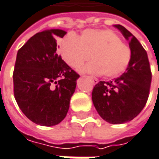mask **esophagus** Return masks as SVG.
Listing matches in <instances>:
<instances>
[{
    "instance_id": "34e87169",
    "label": "esophagus",
    "mask_w": 159,
    "mask_h": 159,
    "mask_svg": "<svg viewBox=\"0 0 159 159\" xmlns=\"http://www.w3.org/2000/svg\"><path fill=\"white\" fill-rule=\"evenodd\" d=\"M87 77L91 79V81L93 82V84H96L98 83V80L96 79V78H94V77H93V76H89V75H88Z\"/></svg>"
}]
</instances>
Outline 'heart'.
Segmentation results:
<instances>
[{"mask_svg":"<svg viewBox=\"0 0 159 159\" xmlns=\"http://www.w3.org/2000/svg\"><path fill=\"white\" fill-rule=\"evenodd\" d=\"M61 53L65 62L73 68L83 67L84 71L97 74L106 78H116L126 70L131 60L129 45L121 42L115 32L101 29H87L80 37L69 34L61 43Z\"/></svg>","mask_w":159,"mask_h":159,"instance_id":"1","label":"heart"}]
</instances>
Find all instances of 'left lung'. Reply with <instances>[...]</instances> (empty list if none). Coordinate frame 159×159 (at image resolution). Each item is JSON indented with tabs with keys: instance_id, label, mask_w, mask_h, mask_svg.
I'll return each instance as SVG.
<instances>
[{
	"instance_id": "left-lung-1",
	"label": "left lung",
	"mask_w": 159,
	"mask_h": 159,
	"mask_svg": "<svg viewBox=\"0 0 159 159\" xmlns=\"http://www.w3.org/2000/svg\"><path fill=\"white\" fill-rule=\"evenodd\" d=\"M117 28L129 42L131 60L126 71L112 81H100L94 85L92 100L99 116L107 122L119 125L131 121L147 104L152 74L148 53L128 30Z\"/></svg>"
}]
</instances>
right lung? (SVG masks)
<instances>
[{"label": "right lung", "mask_w": 159, "mask_h": 159, "mask_svg": "<svg viewBox=\"0 0 159 159\" xmlns=\"http://www.w3.org/2000/svg\"><path fill=\"white\" fill-rule=\"evenodd\" d=\"M65 34L59 29L37 33L17 52L14 97L27 118L40 125L52 126L65 119L79 77L56 52V37Z\"/></svg>", "instance_id": "add662e5"}]
</instances>
